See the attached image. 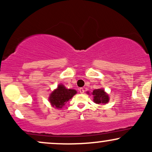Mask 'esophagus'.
Here are the masks:
<instances>
[{
    "label": "esophagus",
    "mask_w": 152,
    "mask_h": 152,
    "mask_svg": "<svg viewBox=\"0 0 152 152\" xmlns=\"http://www.w3.org/2000/svg\"><path fill=\"white\" fill-rule=\"evenodd\" d=\"M78 90H79V92L81 94H83V92H84V89L83 88H80Z\"/></svg>",
    "instance_id": "esophagus-1"
}]
</instances>
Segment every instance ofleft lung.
<instances>
[{
  "label": "left lung",
  "mask_w": 152,
  "mask_h": 152,
  "mask_svg": "<svg viewBox=\"0 0 152 152\" xmlns=\"http://www.w3.org/2000/svg\"><path fill=\"white\" fill-rule=\"evenodd\" d=\"M92 94L94 95V102L96 104H106L109 100V96L102 88L94 90Z\"/></svg>",
  "instance_id": "left-lung-1"
}]
</instances>
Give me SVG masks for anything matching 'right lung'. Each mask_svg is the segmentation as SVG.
<instances>
[{
  "label": "right lung",
  "mask_w": 152,
  "mask_h": 152,
  "mask_svg": "<svg viewBox=\"0 0 152 152\" xmlns=\"http://www.w3.org/2000/svg\"><path fill=\"white\" fill-rule=\"evenodd\" d=\"M76 94V90L67 89L63 85H58V88L54 90L50 95V103L54 107L61 109Z\"/></svg>",
  "instance_id": "add662e5"
}]
</instances>
